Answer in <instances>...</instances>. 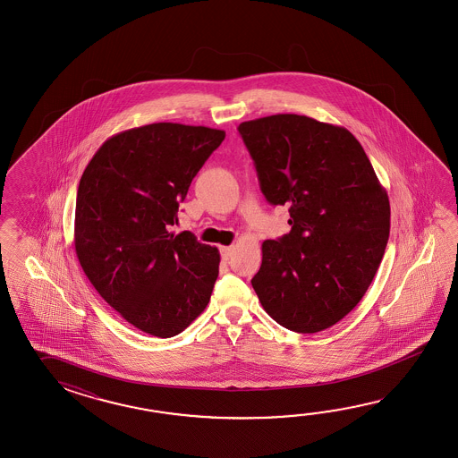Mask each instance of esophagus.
<instances>
[{"mask_svg": "<svg viewBox=\"0 0 458 458\" xmlns=\"http://www.w3.org/2000/svg\"><path fill=\"white\" fill-rule=\"evenodd\" d=\"M233 245H229V247H221V257H223V260H229L231 257H233Z\"/></svg>", "mask_w": 458, "mask_h": 458, "instance_id": "34e87169", "label": "esophagus"}]
</instances>
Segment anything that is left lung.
I'll return each instance as SVG.
<instances>
[{
	"mask_svg": "<svg viewBox=\"0 0 458 458\" xmlns=\"http://www.w3.org/2000/svg\"><path fill=\"white\" fill-rule=\"evenodd\" d=\"M272 205L290 206L292 231L262 243L252 286L290 331L314 334L360 302L389 237V199L360 142L345 127L300 114L239 126Z\"/></svg>",
	"mask_w": 458,
	"mask_h": 458,
	"instance_id": "left-lung-1",
	"label": "left lung"
}]
</instances>
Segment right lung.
<instances>
[{"label": "right lung", "mask_w": 458, "mask_h": 458, "mask_svg": "<svg viewBox=\"0 0 458 458\" xmlns=\"http://www.w3.org/2000/svg\"><path fill=\"white\" fill-rule=\"evenodd\" d=\"M225 137L176 123L127 129L98 148L78 185V262L111 308L160 339L185 331L215 288L219 250L170 225Z\"/></svg>", "instance_id": "1"}]
</instances>
